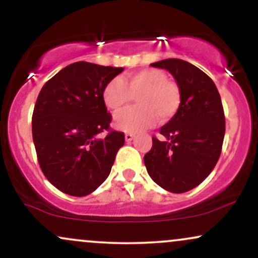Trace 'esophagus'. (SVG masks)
<instances>
[{
	"instance_id": "obj_1",
	"label": "esophagus",
	"mask_w": 258,
	"mask_h": 258,
	"mask_svg": "<svg viewBox=\"0 0 258 258\" xmlns=\"http://www.w3.org/2000/svg\"><path fill=\"white\" fill-rule=\"evenodd\" d=\"M133 138H135V135H133V133H128V132H127L126 135H125V139H126V142H131Z\"/></svg>"
}]
</instances>
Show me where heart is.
I'll return each instance as SVG.
<instances>
[{
  "label": "heart",
  "mask_w": 258,
  "mask_h": 258,
  "mask_svg": "<svg viewBox=\"0 0 258 258\" xmlns=\"http://www.w3.org/2000/svg\"><path fill=\"white\" fill-rule=\"evenodd\" d=\"M137 94V106L115 116L114 123L126 132H139L176 116L180 106V90L158 69H144L128 74L122 80L112 79L105 85L102 97L112 111H120Z\"/></svg>",
  "instance_id": "b5f03b06"
}]
</instances>
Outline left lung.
I'll return each mask as SVG.
<instances>
[{
	"label": "left lung",
	"instance_id": "obj_1",
	"mask_svg": "<svg viewBox=\"0 0 258 258\" xmlns=\"http://www.w3.org/2000/svg\"><path fill=\"white\" fill-rule=\"evenodd\" d=\"M166 69L180 90L176 116L153 137L144 164L156 184L171 193H185L211 173L220 159L226 132L223 105L215 82L203 70L182 59L150 64Z\"/></svg>",
	"mask_w": 258,
	"mask_h": 258
}]
</instances>
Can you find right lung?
<instances>
[{
    "mask_svg": "<svg viewBox=\"0 0 258 258\" xmlns=\"http://www.w3.org/2000/svg\"><path fill=\"white\" fill-rule=\"evenodd\" d=\"M123 68L76 61L49 79L32 112V139L37 161L55 188L85 197L108 178L123 132L111 130L103 102L105 85ZM106 132L104 139H97Z\"/></svg>",
    "mask_w": 258,
    "mask_h": 258,
    "instance_id": "add662e5",
    "label": "right lung"
}]
</instances>
